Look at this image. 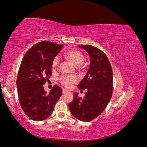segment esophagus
I'll return each mask as SVG.
<instances>
[{"mask_svg": "<svg viewBox=\"0 0 147 147\" xmlns=\"http://www.w3.org/2000/svg\"><path fill=\"white\" fill-rule=\"evenodd\" d=\"M69 91H67V90H65V89H63V94H65V93H67V92H69Z\"/></svg>", "mask_w": 147, "mask_h": 147, "instance_id": "obj_1", "label": "esophagus"}]
</instances>
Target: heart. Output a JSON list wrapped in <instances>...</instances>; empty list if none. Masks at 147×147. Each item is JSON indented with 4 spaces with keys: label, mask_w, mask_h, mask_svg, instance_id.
Returning <instances> with one entry per match:
<instances>
[{
    "label": "heart",
    "mask_w": 147,
    "mask_h": 147,
    "mask_svg": "<svg viewBox=\"0 0 147 147\" xmlns=\"http://www.w3.org/2000/svg\"><path fill=\"white\" fill-rule=\"evenodd\" d=\"M65 56L72 61L73 63L80 67L83 63L84 60V56L83 53L77 49L72 48L65 53ZM60 63V57L57 55L54 57L52 60L51 65L53 69H56L58 67ZM78 78L75 75L64 74L59 78V82L66 88H70L72 84L77 83Z\"/></svg>",
    "instance_id": "obj_1"
}]
</instances>
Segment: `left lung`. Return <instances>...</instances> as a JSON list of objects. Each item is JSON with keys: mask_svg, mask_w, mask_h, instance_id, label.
Segmentation results:
<instances>
[{"mask_svg": "<svg viewBox=\"0 0 147 147\" xmlns=\"http://www.w3.org/2000/svg\"><path fill=\"white\" fill-rule=\"evenodd\" d=\"M90 55V65L86 75L80 82V90H88L83 98L74 94L69 104L73 116L84 122L99 117L105 110L113 93V72L107 56L100 49L90 45H78Z\"/></svg>", "mask_w": 147, "mask_h": 147, "instance_id": "8db88e82", "label": "left lung"}]
</instances>
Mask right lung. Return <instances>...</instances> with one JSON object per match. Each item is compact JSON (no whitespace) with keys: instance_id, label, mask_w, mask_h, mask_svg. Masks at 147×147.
I'll use <instances>...</instances> for the list:
<instances>
[{"instance_id":"1","label":"right lung","mask_w":147,"mask_h":147,"mask_svg":"<svg viewBox=\"0 0 147 147\" xmlns=\"http://www.w3.org/2000/svg\"><path fill=\"white\" fill-rule=\"evenodd\" d=\"M63 47L61 44L48 41L38 42L22 59L16 80L18 94L22 109L34 121L50 117L63 94L61 88L56 84L49 93L43 88L51 76L52 60Z\"/></svg>"}]
</instances>
